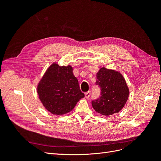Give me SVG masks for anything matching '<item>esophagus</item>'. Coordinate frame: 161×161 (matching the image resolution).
<instances>
[{
  "label": "esophagus",
  "mask_w": 161,
  "mask_h": 161,
  "mask_svg": "<svg viewBox=\"0 0 161 161\" xmlns=\"http://www.w3.org/2000/svg\"><path fill=\"white\" fill-rule=\"evenodd\" d=\"M85 97H86V98H89V97H90V95H91V91L86 92H85Z\"/></svg>",
  "instance_id": "1"
}]
</instances>
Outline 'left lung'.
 <instances>
[{
	"label": "left lung",
	"instance_id": "left-lung-1",
	"mask_svg": "<svg viewBox=\"0 0 161 161\" xmlns=\"http://www.w3.org/2000/svg\"><path fill=\"white\" fill-rule=\"evenodd\" d=\"M96 84L101 88V97L92 101L93 109L105 116L118 113L125 105L130 93L122 75L103 67L97 73Z\"/></svg>",
	"mask_w": 161,
	"mask_h": 161
}]
</instances>
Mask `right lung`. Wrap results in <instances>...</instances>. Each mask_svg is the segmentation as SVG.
Wrapping results in <instances>:
<instances>
[{
	"label": "right lung",
	"mask_w": 161,
	"mask_h": 161,
	"mask_svg": "<svg viewBox=\"0 0 161 161\" xmlns=\"http://www.w3.org/2000/svg\"><path fill=\"white\" fill-rule=\"evenodd\" d=\"M72 70L70 65L60 66L53 63L39 82L37 89L39 98L52 114L69 113L85 97Z\"/></svg>",
	"instance_id": "right-lung-1"
}]
</instances>
